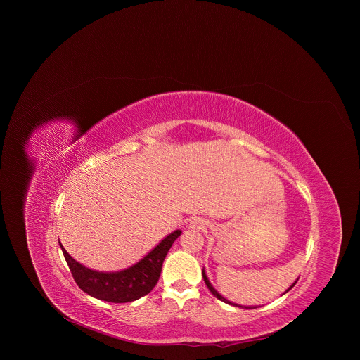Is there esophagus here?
Listing matches in <instances>:
<instances>
[{
	"mask_svg": "<svg viewBox=\"0 0 360 360\" xmlns=\"http://www.w3.org/2000/svg\"><path fill=\"white\" fill-rule=\"evenodd\" d=\"M205 226V223H204V220H201V219H193L191 221H190V227L191 229H202Z\"/></svg>",
	"mask_w": 360,
	"mask_h": 360,
	"instance_id": "esophagus-1",
	"label": "esophagus"
}]
</instances>
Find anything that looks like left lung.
I'll use <instances>...</instances> for the list:
<instances>
[{"instance_id":"8db88e82","label":"left lung","mask_w":360,"mask_h":360,"mask_svg":"<svg viewBox=\"0 0 360 360\" xmlns=\"http://www.w3.org/2000/svg\"><path fill=\"white\" fill-rule=\"evenodd\" d=\"M202 277H204V281H205L206 287H207V288H209V291H210V292H212V294H213V295H214V297H216V298H217V300H220V301H223V302H226V304H230V305H234V307H240V308H244V309L255 308V307H241V305H237V304H233V302H230V301H227V300H226V298H223V297H221V295H220V294H219V292H217V291H216V290H214V288H213V287H212V284H210V283H209V280H207V277H206L205 270H202ZM297 281H298V280H297ZM297 281H295V283H294V284H292V285H291V287H290V288H288V290H287V291H290V290H291V288H292V287H294V285H295V284H297ZM287 291H285V292H287ZM285 292H284V294H285Z\"/></svg>"}]
</instances>
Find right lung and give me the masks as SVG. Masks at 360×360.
<instances>
[{
	"label": "right lung",
	"mask_w": 360,
	"mask_h": 360,
	"mask_svg": "<svg viewBox=\"0 0 360 360\" xmlns=\"http://www.w3.org/2000/svg\"><path fill=\"white\" fill-rule=\"evenodd\" d=\"M180 234V230L173 231L140 262L129 269L113 273L91 270L80 264L66 252L60 243L59 245L76 284L86 294L106 302L126 304L136 301L153 291L159 280L163 260Z\"/></svg>",
	"instance_id": "1"
}]
</instances>
